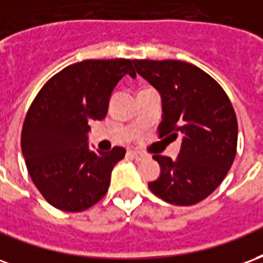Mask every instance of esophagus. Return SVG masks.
Here are the masks:
<instances>
[{
	"label": "esophagus",
	"instance_id": "obj_1",
	"mask_svg": "<svg viewBox=\"0 0 263 263\" xmlns=\"http://www.w3.org/2000/svg\"><path fill=\"white\" fill-rule=\"evenodd\" d=\"M129 155L130 157H133L134 160H143V158H145V154H143V153H140V151H133V150H130L129 151Z\"/></svg>",
	"mask_w": 263,
	"mask_h": 263
}]
</instances>
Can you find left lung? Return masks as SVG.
Here are the masks:
<instances>
[{
	"instance_id": "obj_1",
	"label": "left lung",
	"mask_w": 263,
	"mask_h": 263,
	"mask_svg": "<svg viewBox=\"0 0 263 263\" xmlns=\"http://www.w3.org/2000/svg\"><path fill=\"white\" fill-rule=\"evenodd\" d=\"M137 74L160 92V137L182 144L176 160L154 155L161 174L151 192L176 206L196 204L216 191L237 153L238 124L227 93L199 67L179 60H133Z\"/></svg>"
}]
</instances>
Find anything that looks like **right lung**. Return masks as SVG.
<instances>
[{"label":"right lung","instance_id":"right-lung-1","mask_svg":"<svg viewBox=\"0 0 263 263\" xmlns=\"http://www.w3.org/2000/svg\"><path fill=\"white\" fill-rule=\"evenodd\" d=\"M126 74L136 77L126 59L80 61L51 77L30 105L22 154L33 183L55 209L82 212L108 192L113 166L126 150L92 151L88 122L106 116L113 88Z\"/></svg>","mask_w":263,"mask_h":263}]
</instances>
